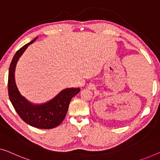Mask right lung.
I'll return each instance as SVG.
<instances>
[{"instance_id":"1","label":"right lung","mask_w":160,"mask_h":160,"mask_svg":"<svg viewBox=\"0 0 160 160\" xmlns=\"http://www.w3.org/2000/svg\"><path fill=\"white\" fill-rule=\"evenodd\" d=\"M37 38L19 49L13 59L8 71V90L10 101L22 120L28 125L42 129L55 128L62 122L68 112L71 99L80 91V88H66L53 99L43 104H33L19 92L15 82L16 63L26 49Z\"/></svg>"}]
</instances>
